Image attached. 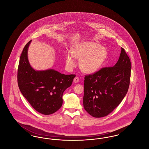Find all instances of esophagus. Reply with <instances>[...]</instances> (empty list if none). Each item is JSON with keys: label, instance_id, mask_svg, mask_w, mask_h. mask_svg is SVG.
Wrapping results in <instances>:
<instances>
[{"label": "esophagus", "instance_id": "1", "mask_svg": "<svg viewBox=\"0 0 149 149\" xmlns=\"http://www.w3.org/2000/svg\"><path fill=\"white\" fill-rule=\"evenodd\" d=\"M74 81L75 83H78L79 81V78L77 77H75V78L74 79Z\"/></svg>", "mask_w": 149, "mask_h": 149}]
</instances>
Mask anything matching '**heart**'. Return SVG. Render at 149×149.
Here are the masks:
<instances>
[{
	"instance_id": "heart-1",
	"label": "heart",
	"mask_w": 149,
	"mask_h": 149,
	"mask_svg": "<svg viewBox=\"0 0 149 149\" xmlns=\"http://www.w3.org/2000/svg\"><path fill=\"white\" fill-rule=\"evenodd\" d=\"M79 60V67L85 73H93L98 70L106 61L108 51L98 43L85 42L75 46L70 53L65 56L67 66L71 69L74 67V59Z\"/></svg>"
}]
</instances>
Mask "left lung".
<instances>
[{"instance_id":"8db88e82","label":"left lung","mask_w":149,"mask_h":149,"mask_svg":"<svg viewBox=\"0 0 149 149\" xmlns=\"http://www.w3.org/2000/svg\"><path fill=\"white\" fill-rule=\"evenodd\" d=\"M131 70L130 58L122 47L114 66L102 68L94 74L85 75L83 97L85 111L95 118L111 113L127 93Z\"/></svg>"}]
</instances>
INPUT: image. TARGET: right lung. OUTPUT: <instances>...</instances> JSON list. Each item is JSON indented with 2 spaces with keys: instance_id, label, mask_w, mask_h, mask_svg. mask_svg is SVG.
Segmentation results:
<instances>
[{
  "instance_id": "right-lung-1",
  "label": "right lung",
  "mask_w": 149,
  "mask_h": 149,
  "mask_svg": "<svg viewBox=\"0 0 149 149\" xmlns=\"http://www.w3.org/2000/svg\"><path fill=\"white\" fill-rule=\"evenodd\" d=\"M31 41L26 45L20 57L17 72L18 87L36 111L49 115L62 106L63 93L71 86L75 75H65L54 69L34 70L27 56Z\"/></svg>"
}]
</instances>
